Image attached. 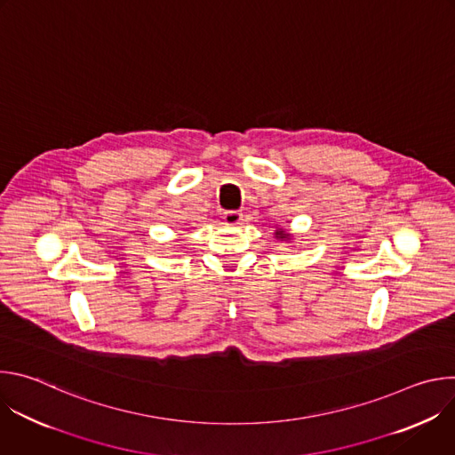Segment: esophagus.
<instances>
[{
	"instance_id": "esophagus-1",
	"label": "esophagus",
	"mask_w": 455,
	"mask_h": 455,
	"mask_svg": "<svg viewBox=\"0 0 455 455\" xmlns=\"http://www.w3.org/2000/svg\"><path fill=\"white\" fill-rule=\"evenodd\" d=\"M223 221L227 225H239L243 221V214L239 211H227L223 214Z\"/></svg>"
}]
</instances>
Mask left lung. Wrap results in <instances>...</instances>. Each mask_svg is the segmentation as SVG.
<instances>
[{
	"instance_id": "1",
	"label": "left lung",
	"mask_w": 455,
	"mask_h": 455,
	"mask_svg": "<svg viewBox=\"0 0 455 455\" xmlns=\"http://www.w3.org/2000/svg\"><path fill=\"white\" fill-rule=\"evenodd\" d=\"M275 234H277V235H279V237H281V239H283V237H286V234H283V230H277V232H275Z\"/></svg>"
}]
</instances>
